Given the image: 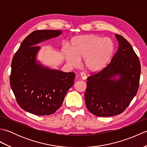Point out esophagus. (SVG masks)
I'll return each mask as SVG.
<instances>
[{
    "label": "esophagus",
    "instance_id": "34e87169",
    "mask_svg": "<svg viewBox=\"0 0 147 147\" xmlns=\"http://www.w3.org/2000/svg\"><path fill=\"white\" fill-rule=\"evenodd\" d=\"M80 76L81 79H82L83 80H85L86 78V76L85 75V74L83 73H81L80 74Z\"/></svg>",
    "mask_w": 147,
    "mask_h": 147
}]
</instances>
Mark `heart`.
<instances>
[{
    "instance_id": "heart-1",
    "label": "heart",
    "mask_w": 147,
    "mask_h": 147,
    "mask_svg": "<svg viewBox=\"0 0 147 147\" xmlns=\"http://www.w3.org/2000/svg\"><path fill=\"white\" fill-rule=\"evenodd\" d=\"M71 49L65 48L64 56L73 66H78L84 60V66L90 72L100 71L107 66L113 57L114 43L109 37L103 38L95 35L74 37L71 41Z\"/></svg>"
}]
</instances>
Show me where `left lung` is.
I'll return each mask as SVG.
<instances>
[{
  "label": "left lung",
  "mask_w": 147,
  "mask_h": 147,
  "mask_svg": "<svg viewBox=\"0 0 147 147\" xmlns=\"http://www.w3.org/2000/svg\"><path fill=\"white\" fill-rule=\"evenodd\" d=\"M115 36L119 48L111 62L104 69L87 78L86 107L92 114L99 117L121 114L139 88L141 65L138 57L124 37L117 34Z\"/></svg>",
  "instance_id": "obj_1"
}]
</instances>
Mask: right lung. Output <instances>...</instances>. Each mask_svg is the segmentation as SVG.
Listing matches in <instances>:
<instances>
[{"mask_svg":"<svg viewBox=\"0 0 147 147\" xmlns=\"http://www.w3.org/2000/svg\"><path fill=\"white\" fill-rule=\"evenodd\" d=\"M59 30H36L24 39L12 59L10 85L18 105L36 115H51L61 107L73 85L75 74L51 70L37 63L36 55L44 40L58 36Z\"/></svg>","mask_w":147,"mask_h":147,"instance_id":"1","label":"right lung"}]
</instances>
